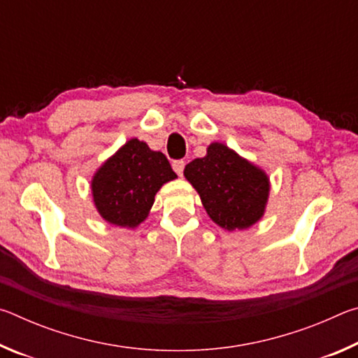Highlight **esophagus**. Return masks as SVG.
Segmentation results:
<instances>
[{"mask_svg":"<svg viewBox=\"0 0 358 358\" xmlns=\"http://www.w3.org/2000/svg\"><path fill=\"white\" fill-rule=\"evenodd\" d=\"M172 167H173V171H175V173L178 175V177H183L185 161H181V159H178V161H173V162H172Z\"/></svg>","mask_w":358,"mask_h":358,"instance_id":"obj_1","label":"esophagus"}]
</instances>
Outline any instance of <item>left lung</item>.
Instances as JSON below:
<instances>
[{
  "label": "left lung",
  "instance_id": "obj_1",
  "mask_svg": "<svg viewBox=\"0 0 358 358\" xmlns=\"http://www.w3.org/2000/svg\"><path fill=\"white\" fill-rule=\"evenodd\" d=\"M185 177L199 192L211 221L222 229H248L264 216L268 177L227 145L210 143L207 156L185 167Z\"/></svg>",
  "mask_w": 358,
  "mask_h": 358
}]
</instances>
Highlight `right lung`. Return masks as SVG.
I'll use <instances>...</instances> for the list:
<instances>
[{
	"label": "right lung",
	"instance_id": "right-lung-1",
	"mask_svg": "<svg viewBox=\"0 0 358 358\" xmlns=\"http://www.w3.org/2000/svg\"><path fill=\"white\" fill-rule=\"evenodd\" d=\"M175 178L161 151L131 138L94 173L93 201L107 222L134 229L148 216L161 186Z\"/></svg>",
	"mask_w": 358,
	"mask_h": 358
}]
</instances>
